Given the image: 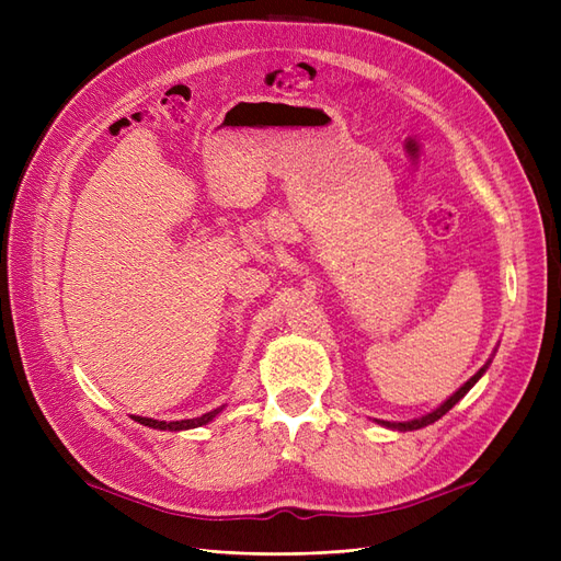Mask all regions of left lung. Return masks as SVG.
<instances>
[{"instance_id":"obj_1","label":"left lung","mask_w":561,"mask_h":561,"mask_svg":"<svg viewBox=\"0 0 561 561\" xmlns=\"http://www.w3.org/2000/svg\"><path fill=\"white\" fill-rule=\"evenodd\" d=\"M489 363L491 360H486V365L484 367H480L478 369V375H472L461 388H458L456 390V393L449 398V400H445L443 404H439L437 407V410H433L431 414H423V416H419V419H412V421H379L381 423V426H386V428H393V431H419V428H423V426H431V423H435L437 419H443L449 410H451V407L458 402V400H461L466 393H468V390L474 386V383H478L480 381V377L484 375V371H486V367H489Z\"/></svg>"}]
</instances>
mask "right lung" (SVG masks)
Here are the masks:
<instances>
[{
    "label": "right lung",
    "instance_id": "1",
    "mask_svg": "<svg viewBox=\"0 0 561 561\" xmlns=\"http://www.w3.org/2000/svg\"><path fill=\"white\" fill-rule=\"evenodd\" d=\"M219 412H222V407H217V410L196 416V419H184V421H159V419H147V416H133L138 423L147 428H157V431H190V428H198V426H206L210 423Z\"/></svg>",
    "mask_w": 561,
    "mask_h": 561
}]
</instances>
